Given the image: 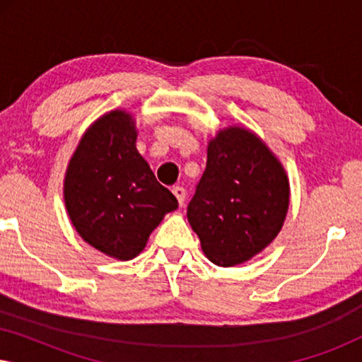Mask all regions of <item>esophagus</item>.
<instances>
[{
    "label": "esophagus",
    "instance_id": "1",
    "mask_svg": "<svg viewBox=\"0 0 362 362\" xmlns=\"http://www.w3.org/2000/svg\"><path fill=\"white\" fill-rule=\"evenodd\" d=\"M173 194L176 196V199H177V202H180V206L185 204V201H186V189H185V187L175 186V187H173Z\"/></svg>",
    "mask_w": 362,
    "mask_h": 362
}]
</instances>
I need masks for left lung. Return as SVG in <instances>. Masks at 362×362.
Masks as SVG:
<instances>
[{
	"instance_id": "left-lung-1",
	"label": "left lung",
	"mask_w": 362,
	"mask_h": 362,
	"mask_svg": "<svg viewBox=\"0 0 362 362\" xmlns=\"http://www.w3.org/2000/svg\"><path fill=\"white\" fill-rule=\"evenodd\" d=\"M290 204L286 173L255 133L219 130L187 206L204 255L219 267L250 260L279 235Z\"/></svg>"
}]
</instances>
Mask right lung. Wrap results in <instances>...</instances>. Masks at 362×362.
Segmentation results:
<instances>
[{"instance_id":"add662e5","label":"right lung","mask_w":362,"mask_h":362,"mask_svg":"<svg viewBox=\"0 0 362 362\" xmlns=\"http://www.w3.org/2000/svg\"><path fill=\"white\" fill-rule=\"evenodd\" d=\"M136 135L130 113H105L83 133L64 180L66 209L78 235L118 260L135 259L177 207L138 153Z\"/></svg>"}]
</instances>
